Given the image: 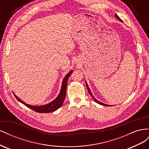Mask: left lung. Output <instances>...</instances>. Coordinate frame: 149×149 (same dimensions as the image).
Returning a JSON list of instances; mask_svg holds the SVG:
<instances>
[{"label": "left lung", "instance_id": "obj_1", "mask_svg": "<svg viewBox=\"0 0 149 149\" xmlns=\"http://www.w3.org/2000/svg\"><path fill=\"white\" fill-rule=\"evenodd\" d=\"M115 17H116V18H117V19H118L120 22H123V20H122L120 18L118 17V15H117V14H115ZM86 87H87V89H88V92H89V94L91 96V97L93 98V100H94V101H95L96 102H97V103H98V104H101V105H103V106H111V105H107V104H104V103H102V102H100V101H99L98 100H97L94 97V96L93 95V94H92V93H91V90H90V89H89V86H88V84H87V82L86 81Z\"/></svg>", "mask_w": 149, "mask_h": 149}]
</instances>
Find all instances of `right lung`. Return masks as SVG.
Here are the masks:
<instances>
[{"instance_id": "obj_1", "label": "right lung", "mask_w": 149, "mask_h": 149, "mask_svg": "<svg viewBox=\"0 0 149 149\" xmlns=\"http://www.w3.org/2000/svg\"><path fill=\"white\" fill-rule=\"evenodd\" d=\"M73 72V70H71L69 73L65 76V78L63 80V82H62L60 92L59 94H58L57 97H56V99H55L53 101L50 102L48 104H47L42 105V106L30 105V104H28L25 103L23 101H22L14 93H13V94H14L15 97L19 102L24 104L25 106L28 107L29 108H30V109H32L37 112H39V113H48V112L55 111L58 109H59L64 102V100L66 97V86H67L68 79L70 75L72 74Z\"/></svg>"}]
</instances>
